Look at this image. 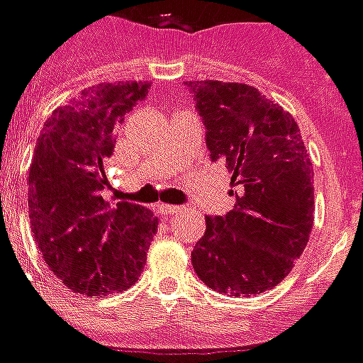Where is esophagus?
Returning <instances> with one entry per match:
<instances>
[{
  "instance_id": "1",
  "label": "esophagus",
  "mask_w": 363,
  "mask_h": 363,
  "mask_svg": "<svg viewBox=\"0 0 363 363\" xmlns=\"http://www.w3.org/2000/svg\"><path fill=\"white\" fill-rule=\"evenodd\" d=\"M159 213L161 216H172V213H178L179 212V208L178 206H174V204H159Z\"/></svg>"
}]
</instances>
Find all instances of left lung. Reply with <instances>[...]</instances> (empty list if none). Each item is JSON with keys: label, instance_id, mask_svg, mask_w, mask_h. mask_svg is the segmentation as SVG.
<instances>
[{"label": "left lung", "instance_id": "obj_1", "mask_svg": "<svg viewBox=\"0 0 363 363\" xmlns=\"http://www.w3.org/2000/svg\"><path fill=\"white\" fill-rule=\"evenodd\" d=\"M206 147L231 176L237 202L206 216L191 252L202 282L220 294L257 296L288 277L314 223L313 162L289 111L244 83L189 81Z\"/></svg>", "mask_w": 363, "mask_h": 363}]
</instances>
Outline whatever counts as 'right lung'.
Here are the masks:
<instances>
[{
  "label": "right lung",
  "mask_w": 363,
  "mask_h": 363,
  "mask_svg": "<svg viewBox=\"0 0 363 363\" xmlns=\"http://www.w3.org/2000/svg\"><path fill=\"white\" fill-rule=\"evenodd\" d=\"M150 83H100L52 111L28 174L33 238L50 271L83 296L119 294L136 282L157 233V216L130 202L109 206L104 162L125 115Z\"/></svg>",
  "instance_id": "right-lung-1"
}]
</instances>
